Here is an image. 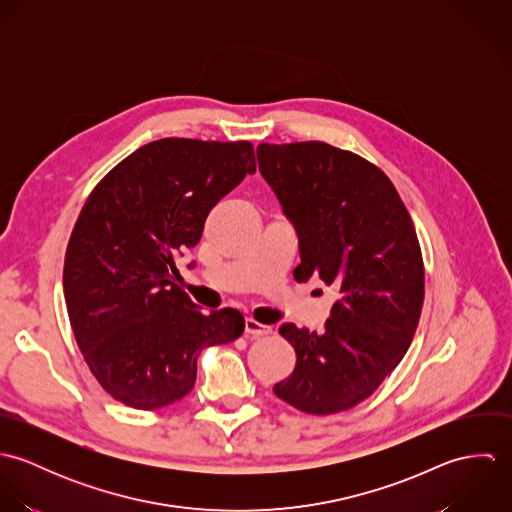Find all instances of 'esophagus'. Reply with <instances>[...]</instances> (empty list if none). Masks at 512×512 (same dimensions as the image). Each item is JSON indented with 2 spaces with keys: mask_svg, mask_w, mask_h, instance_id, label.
Segmentation results:
<instances>
[{
  "mask_svg": "<svg viewBox=\"0 0 512 512\" xmlns=\"http://www.w3.org/2000/svg\"><path fill=\"white\" fill-rule=\"evenodd\" d=\"M244 331H246V335H250V337H262V335H270V333H272V327L262 325V323H258L256 319L248 317V319L244 321Z\"/></svg>",
  "mask_w": 512,
  "mask_h": 512,
  "instance_id": "obj_1",
  "label": "esophagus"
}]
</instances>
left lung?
I'll use <instances>...</instances> for the list:
<instances>
[{
    "label": "left lung",
    "mask_w": 512,
    "mask_h": 512,
    "mask_svg": "<svg viewBox=\"0 0 512 512\" xmlns=\"http://www.w3.org/2000/svg\"><path fill=\"white\" fill-rule=\"evenodd\" d=\"M258 167L297 232V282L335 288L325 331L284 323L292 374L274 392L329 416L366 400L404 359L424 305V260L412 219L382 169L323 142L260 144Z\"/></svg>",
    "instance_id": "1"
}]
</instances>
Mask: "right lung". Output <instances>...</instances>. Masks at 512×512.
<instances>
[{
  "label": "right lung",
  "mask_w": 512,
  "mask_h": 512,
  "mask_svg": "<svg viewBox=\"0 0 512 512\" xmlns=\"http://www.w3.org/2000/svg\"><path fill=\"white\" fill-rule=\"evenodd\" d=\"M254 171L250 142L163 138L120 161L88 195L63 290L84 361L122 404L157 410L181 400L195 386L201 351L244 333L240 311L203 313L177 286L175 256L197 246L211 209Z\"/></svg>",
  "instance_id": "obj_1"
}]
</instances>
